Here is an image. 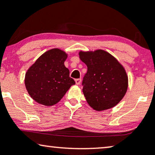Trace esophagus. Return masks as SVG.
<instances>
[{
    "label": "esophagus",
    "mask_w": 155,
    "mask_h": 155,
    "mask_svg": "<svg viewBox=\"0 0 155 155\" xmlns=\"http://www.w3.org/2000/svg\"><path fill=\"white\" fill-rule=\"evenodd\" d=\"M80 82H81V79H76L75 80V83H76V84H80Z\"/></svg>",
    "instance_id": "1"
}]
</instances>
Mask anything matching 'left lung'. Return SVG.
<instances>
[{"label": "left lung", "instance_id": "1", "mask_svg": "<svg viewBox=\"0 0 155 155\" xmlns=\"http://www.w3.org/2000/svg\"><path fill=\"white\" fill-rule=\"evenodd\" d=\"M80 58L87 66L82 80L87 102L97 111L111 109L121 101L128 90L126 70L117 59L105 51H80Z\"/></svg>", "mask_w": 155, "mask_h": 155}]
</instances>
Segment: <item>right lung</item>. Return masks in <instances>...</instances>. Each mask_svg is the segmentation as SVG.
I'll list each match as a JSON object with an SVG mask.
<instances>
[{"instance_id":"1","label":"right lung","mask_w":155,"mask_h":155,"mask_svg":"<svg viewBox=\"0 0 155 155\" xmlns=\"http://www.w3.org/2000/svg\"><path fill=\"white\" fill-rule=\"evenodd\" d=\"M67 57L63 51L52 48L42 54L27 70L25 87L37 103L47 107L56 104L75 84L64 65Z\"/></svg>"}]
</instances>
